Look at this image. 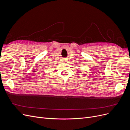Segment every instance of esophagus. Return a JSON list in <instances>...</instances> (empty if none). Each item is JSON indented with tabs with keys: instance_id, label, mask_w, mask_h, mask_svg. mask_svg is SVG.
Instances as JSON below:
<instances>
[{
	"instance_id": "esophagus-1",
	"label": "esophagus",
	"mask_w": 130,
	"mask_h": 130,
	"mask_svg": "<svg viewBox=\"0 0 130 130\" xmlns=\"http://www.w3.org/2000/svg\"><path fill=\"white\" fill-rule=\"evenodd\" d=\"M66 60V59H64V60H63V62H67V61H66L67 60Z\"/></svg>"
}]
</instances>
